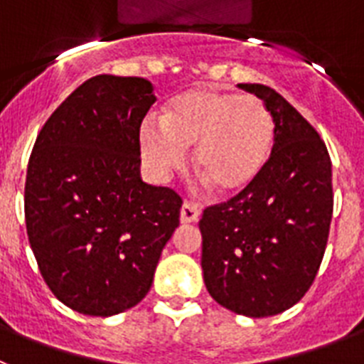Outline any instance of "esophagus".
I'll return each mask as SVG.
<instances>
[{
  "label": "esophagus",
  "instance_id": "esophagus-1",
  "mask_svg": "<svg viewBox=\"0 0 364 364\" xmlns=\"http://www.w3.org/2000/svg\"><path fill=\"white\" fill-rule=\"evenodd\" d=\"M200 218V207L194 205V203H183L181 213H179V220L181 224H192Z\"/></svg>",
  "mask_w": 364,
  "mask_h": 364
}]
</instances>
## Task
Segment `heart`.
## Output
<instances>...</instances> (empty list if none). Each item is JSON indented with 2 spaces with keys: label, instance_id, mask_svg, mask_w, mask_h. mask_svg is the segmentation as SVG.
<instances>
[{
  "label": "heart",
  "instance_id": "1",
  "mask_svg": "<svg viewBox=\"0 0 364 364\" xmlns=\"http://www.w3.org/2000/svg\"><path fill=\"white\" fill-rule=\"evenodd\" d=\"M276 122L262 100L218 88H188L166 103L163 120L146 118L139 146L149 172L166 179L181 170L187 148L194 166L222 196L246 191L270 161Z\"/></svg>",
  "mask_w": 364,
  "mask_h": 364
}]
</instances>
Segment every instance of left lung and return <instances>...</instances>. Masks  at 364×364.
<instances>
[{"mask_svg": "<svg viewBox=\"0 0 364 364\" xmlns=\"http://www.w3.org/2000/svg\"><path fill=\"white\" fill-rule=\"evenodd\" d=\"M240 88L270 109L276 139L246 191L203 210L201 270L222 307L262 318L291 309L316 277L333 215L331 159L313 125L274 88Z\"/></svg>", "mask_w": 364, "mask_h": 364, "instance_id": "left-lung-1", "label": "left lung"}]
</instances>
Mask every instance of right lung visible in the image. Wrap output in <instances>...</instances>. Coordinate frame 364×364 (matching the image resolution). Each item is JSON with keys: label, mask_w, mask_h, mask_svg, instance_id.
Returning a JSON list of instances; mask_svg holds the SVG:
<instances>
[{"label": "right lung", "mask_w": 364, "mask_h": 364, "mask_svg": "<svg viewBox=\"0 0 364 364\" xmlns=\"http://www.w3.org/2000/svg\"><path fill=\"white\" fill-rule=\"evenodd\" d=\"M155 100L148 79L90 77L50 116L29 157V244L57 300L81 314L135 307L179 225L181 198L140 177V124Z\"/></svg>", "instance_id": "right-lung-1"}]
</instances>
